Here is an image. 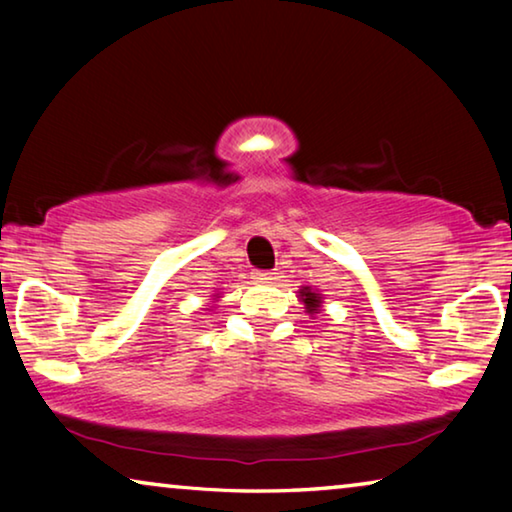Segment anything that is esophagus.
<instances>
[{
    "mask_svg": "<svg viewBox=\"0 0 512 512\" xmlns=\"http://www.w3.org/2000/svg\"><path fill=\"white\" fill-rule=\"evenodd\" d=\"M275 280L277 277L271 271H255L253 273V282H257V284H273Z\"/></svg>",
    "mask_w": 512,
    "mask_h": 512,
    "instance_id": "obj_1",
    "label": "esophagus"
}]
</instances>
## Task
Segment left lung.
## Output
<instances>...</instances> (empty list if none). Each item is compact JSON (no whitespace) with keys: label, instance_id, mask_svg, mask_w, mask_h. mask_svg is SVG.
<instances>
[{"label":"left lung","instance_id":"8db88e82","mask_svg":"<svg viewBox=\"0 0 512 512\" xmlns=\"http://www.w3.org/2000/svg\"><path fill=\"white\" fill-rule=\"evenodd\" d=\"M298 300L305 305V311L311 318L320 314V307H323V293H320L318 289H311V287L298 289Z\"/></svg>","mask_w":512,"mask_h":512}]
</instances>
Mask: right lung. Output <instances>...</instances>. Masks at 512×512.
<instances>
[{
	"instance_id": "obj_1",
	"label": "right lung",
	"mask_w": 512,
	"mask_h": 512,
	"mask_svg": "<svg viewBox=\"0 0 512 512\" xmlns=\"http://www.w3.org/2000/svg\"><path fill=\"white\" fill-rule=\"evenodd\" d=\"M219 298H221V293H214V298H212L210 305H214V302H219ZM210 311H212V309H210Z\"/></svg>"
}]
</instances>
